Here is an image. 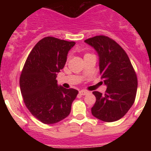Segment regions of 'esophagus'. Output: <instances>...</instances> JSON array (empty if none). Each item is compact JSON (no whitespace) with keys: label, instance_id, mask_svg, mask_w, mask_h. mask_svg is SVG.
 I'll return each instance as SVG.
<instances>
[{"label":"esophagus","instance_id":"obj_1","mask_svg":"<svg viewBox=\"0 0 151 151\" xmlns=\"http://www.w3.org/2000/svg\"><path fill=\"white\" fill-rule=\"evenodd\" d=\"M88 93V91H79V94H81V95H85V94H87Z\"/></svg>","mask_w":151,"mask_h":151}]
</instances>
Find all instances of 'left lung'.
<instances>
[{"label":"left lung","mask_w":151,"mask_h":151,"mask_svg":"<svg viewBox=\"0 0 151 151\" xmlns=\"http://www.w3.org/2000/svg\"><path fill=\"white\" fill-rule=\"evenodd\" d=\"M97 51L100 74L106 93L94 91L96 102L92 115L104 122H115L126 114L135 100L138 79L125 50L113 39L98 35L85 41Z\"/></svg>","instance_id":"8db88e82"}]
</instances>
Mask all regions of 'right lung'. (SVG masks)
Listing matches in <instances>:
<instances>
[{
    "instance_id": "obj_1",
    "label": "right lung",
    "mask_w": 151,
    "mask_h": 151,
    "mask_svg": "<svg viewBox=\"0 0 151 151\" xmlns=\"http://www.w3.org/2000/svg\"><path fill=\"white\" fill-rule=\"evenodd\" d=\"M74 41L46 37L28 56L19 78L23 101L30 113L41 122L54 124L67 117L78 91L57 85V73L63 69Z\"/></svg>"
}]
</instances>
